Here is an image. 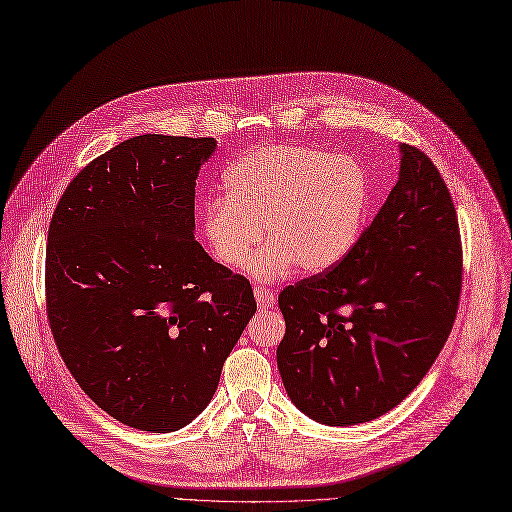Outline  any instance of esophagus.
I'll list each match as a JSON object with an SVG mask.
<instances>
[{
    "instance_id": "34e87169",
    "label": "esophagus",
    "mask_w": 512,
    "mask_h": 512,
    "mask_svg": "<svg viewBox=\"0 0 512 512\" xmlns=\"http://www.w3.org/2000/svg\"><path fill=\"white\" fill-rule=\"evenodd\" d=\"M255 299L259 308H272L274 301H276V295L272 289H263V287H255Z\"/></svg>"
}]
</instances>
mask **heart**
Masks as SVG:
<instances>
[{"instance_id": "1", "label": "heart", "mask_w": 512, "mask_h": 512, "mask_svg": "<svg viewBox=\"0 0 512 512\" xmlns=\"http://www.w3.org/2000/svg\"><path fill=\"white\" fill-rule=\"evenodd\" d=\"M367 200V173L352 158L310 145L259 147L227 170L225 196L204 204L202 234L219 263L240 268L263 225L257 278L276 280L293 266L323 272L352 249Z\"/></svg>"}]
</instances>
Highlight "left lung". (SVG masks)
<instances>
[{"label":"left lung","instance_id":"8db88e82","mask_svg":"<svg viewBox=\"0 0 512 512\" xmlns=\"http://www.w3.org/2000/svg\"><path fill=\"white\" fill-rule=\"evenodd\" d=\"M401 154L399 181L352 249L278 295L282 382L320 424H363L399 405L456 323L464 272L456 206L422 149L401 145Z\"/></svg>","mask_w":512,"mask_h":512}]
</instances>
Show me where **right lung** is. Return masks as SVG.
I'll return each instance as SVG.
<instances>
[{
    "label": "right lung",
    "mask_w": 512,
    "mask_h": 512,
    "mask_svg": "<svg viewBox=\"0 0 512 512\" xmlns=\"http://www.w3.org/2000/svg\"><path fill=\"white\" fill-rule=\"evenodd\" d=\"M211 137L143 135L86 164L48 227L46 316L75 382L118 422L173 432L213 399L257 310L194 238Z\"/></svg>",
    "instance_id": "obj_1"
}]
</instances>
